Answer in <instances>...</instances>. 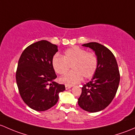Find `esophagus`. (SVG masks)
<instances>
[{"mask_svg": "<svg viewBox=\"0 0 135 135\" xmlns=\"http://www.w3.org/2000/svg\"><path fill=\"white\" fill-rule=\"evenodd\" d=\"M71 87L72 86L70 85H65V89H66V90H68V89H70Z\"/></svg>", "mask_w": 135, "mask_h": 135, "instance_id": "esophagus-1", "label": "esophagus"}]
</instances>
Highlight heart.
<instances>
[{"mask_svg": "<svg viewBox=\"0 0 135 135\" xmlns=\"http://www.w3.org/2000/svg\"><path fill=\"white\" fill-rule=\"evenodd\" d=\"M71 65L72 70L59 78V82L67 85L79 83L82 79H89L94 75L98 67V58L93 52L74 46L66 50L63 56L55 55L52 66L59 75L66 74Z\"/></svg>", "mask_w": 135, "mask_h": 135, "instance_id": "obj_1", "label": "heart"}]
</instances>
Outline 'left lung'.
Instances as JSON below:
<instances>
[{
  "label": "left lung",
  "mask_w": 135,
  "mask_h": 135,
  "mask_svg": "<svg viewBox=\"0 0 135 135\" xmlns=\"http://www.w3.org/2000/svg\"><path fill=\"white\" fill-rule=\"evenodd\" d=\"M82 46L94 51L98 67L91 81L82 87L78 105L86 111L96 113L103 110L113 101L120 83V72L115 57L107 47L95 42Z\"/></svg>",
  "instance_id": "left-lung-1"
}]
</instances>
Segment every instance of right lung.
Returning a JSON list of instances; mask_svg holds the SVG:
<instances>
[{
	"instance_id": "obj_1",
	"label": "right lung",
	"mask_w": 135,
	"mask_h": 135,
	"mask_svg": "<svg viewBox=\"0 0 135 135\" xmlns=\"http://www.w3.org/2000/svg\"><path fill=\"white\" fill-rule=\"evenodd\" d=\"M57 46L41 40L32 44L22 52L18 62L16 81L19 94L28 107L45 111L56 104L64 85L54 81L57 78L52 59Z\"/></svg>"
}]
</instances>
